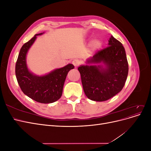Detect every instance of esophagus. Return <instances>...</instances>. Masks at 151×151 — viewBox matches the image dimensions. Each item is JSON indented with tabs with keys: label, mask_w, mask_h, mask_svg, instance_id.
I'll return each instance as SVG.
<instances>
[{
	"label": "esophagus",
	"mask_w": 151,
	"mask_h": 151,
	"mask_svg": "<svg viewBox=\"0 0 151 151\" xmlns=\"http://www.w3.org/2000/svg\"><path fill=\"white\" fill-rule=\"evenodd\" d=\"M79 63H80L79 61L78 60H77V59H75V60L72 61V64L75 66L76 68L79 65Z\"/></svg>",
	"instance_id": "1"
}]
</instances>
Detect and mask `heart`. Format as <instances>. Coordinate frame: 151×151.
<instances>
[{
  "mask_svg": "<svg viewBox=\"0 0 151 151\" xmlns=\"http://www.w3.org/2000/svg\"><path fill=\"white\" fill-rule=\"evenodd\" d=\"M90 47L93 50H98L102 47V42L99 39H94L91 42Z\"/></svg>",
  "mask_w": 151,
  "mask_h": 151,
  "instance_id": "1",
  "label": "heart"
}]
</instances>
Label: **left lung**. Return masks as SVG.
I'll return each instance as SVG.
<instances>
[{"label": "left lung", "mask_w": 151, "mask_h": 151, "mask_svg": "<svg viewBox=\"0 0 151 151\" xmlns=\"http://www.w3.org/2000/svg\"><path fill=\"white\" fill-rule=\"evenodd\" d=\"M108 45L78 67L84 93L92 101L111 98L122 91L127 78L129 65L124 47L113 36Z\"/></svg>", "instance_id": "1"}]
</instances>
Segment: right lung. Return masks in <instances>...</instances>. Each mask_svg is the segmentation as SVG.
I'll list each match as a JSON object with an SVG mask.
<instances>
[{
	"label": "right lung",
	"mask_w": 151,
	"mask_h": 151,
	"mask_svg": "<svg viewBox=\"0 0 151 151\" xmlns=\"http://www.w3.org/2000/svg\"><path fill=\"white\" fill-rule=\"evenodd\" d=\"M36 34L20 50L16 64V76L17 83L24 94L41 103H52L60 98L68 72L74 68L68 63L62 68H56L44 75H36L30 71L27 65L26 57L29 50L37 38Z\"/></svg>",
	"instance_id": "obj_1"
}]
</instances>
